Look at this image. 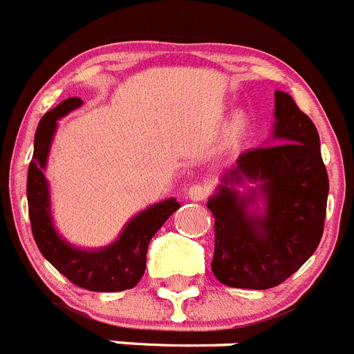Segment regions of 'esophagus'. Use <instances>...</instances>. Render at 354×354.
<instances>
[{
  "label": "esophagus",
  "mask_w": 354,
  "mask_h": 354,
  "mask_svg": "<svg viewBox=\"0 0 354 354\" xmlns=\"http://www.w3.org/2000/svg\"><path fill=\"white\" fill-rule=\"evenodd\" d=\"M187 196L194 201H205L210 196V187L205 183H194L187 189Z\"/></svg>",
  "instance_id": "obj_1"
}]
</instances>
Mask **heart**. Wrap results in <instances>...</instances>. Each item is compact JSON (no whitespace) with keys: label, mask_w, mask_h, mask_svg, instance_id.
<instances>
[{"label":"heart","mask_w":354,"mask_h":354,"mask_svg":"<svg viewBox=\"0 0 354 354\" xmlns=\"http://www.w3.org/2000/svg\"><path fill=\"white\" fill-rule=\"evenodd\" d=\"M245 126H246L245 117H243V115H237V117L234 118V122H232V131L234 133H241L243 129H245Z\"/></svg>","instance_id":"heart-1"}]
</instances>
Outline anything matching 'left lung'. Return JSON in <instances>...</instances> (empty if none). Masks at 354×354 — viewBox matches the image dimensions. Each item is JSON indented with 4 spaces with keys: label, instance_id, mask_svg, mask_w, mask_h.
<instances>
[{
    "label": "left lung",
    "instance_id": "1",
    "mask_svg": "<svg viewBox=\"0 0 354 354\" xmlns=\"http://www.w3.org/2000/svg\"><path fill=\"white\" fill-rule=\"evenodd\" d=\"M261 181V218L227 185ZM207 207L214 216L212 272L230 288L268 290L310 259L324 232L329 180L317 127L288 93L275 91L273 145L246 151Z\"/></svg>",
    "mask_w": 354,
    "mask_h": 354
}]
</instances>
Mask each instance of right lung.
<instances>
[{
    "mask_svg": "<svg viewBox=\"0 0 354 354\" xmlns=\"http://www.w3.org/2000/svg\"><path fill=\"white\" fill-rule=\"evenodd\" d=\"M79 97L62 100L57 108L50 109L41 118L34 140V156L28 165L26 198L28 216L35 245L41 254L73 283L90 292H124L135 288L145 272V254L151 237L158 232L172 212L180 209L176 200H165L140 212L129 221L122 236L108 248L97 252H84L73 248L57 236L50 219L48 185L44 178V165L48 158L50 142L57 118L64 117L71 109L79 108Z\"/></svg>",
    "mask_w": 354,
    "mask_h": 354,
    "instance_id": "1",
    "label": "right lung"
}]
</instances>
